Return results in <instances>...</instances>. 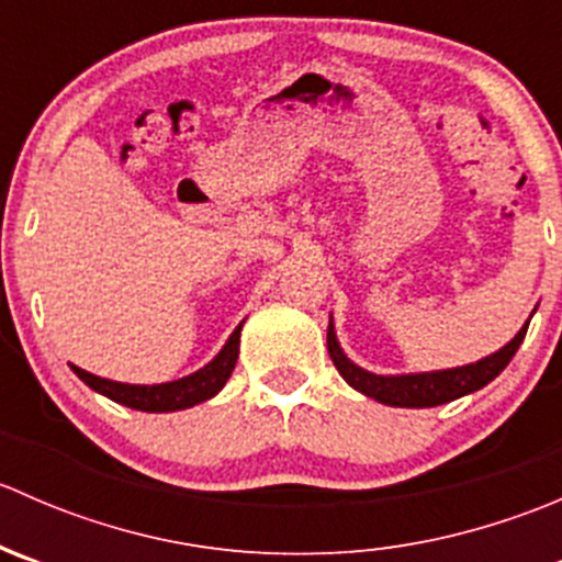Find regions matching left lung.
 I'll use <instances>...</instances> for the list:
<instances>
[{"instance_id": "1", "label": "left lung", "mask_w": 562, "mask_h": 562, "mask_svg": "<svg viewBox=\"0 0 562 562\" xmlns=\"http://www.w3.org/2000/svg\"><path fill=\"white\" fill-rule=\"evenodd\" d=\"M532 317V315H530ZM527 326L517 331V337L512 342L503 345L495 353L484 356L475 364L464 367H451V370H435V372H407V375H375V372L364 370V367L353 364V361L345 356L342 345H339L337 331H334V321L328 317V356H331L334 367L339 370V375L345 378L348 386L361 391L370 400L383 402L391 407H435L443 405V402L459 400L464 394H473V391L484 389L486 383L495 381L503 370L508 367V361L514 359V353L522 345Z\"/></svg>"}]
</instances>
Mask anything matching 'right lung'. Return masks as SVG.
Instances as JSON below:
<instances>
[{
    "mask_svg": "<svg viewBox=\"0 0 562 562\" xmlns=\"http://www.w3.org/2000/svg\"><path fill=\"white\" fill-rule=\"evenodd\" d=\"M241 326H245V321L234 328L228 342L223 345V350H220L206 367L195 370L192 375L179 378V381L155 383V386H138V383H119V381H108V378H98L76 364H72V372H76L89 389H94L98 394L108 396V400L119 402V405L133 407V411H144V413L184 411V407L201 405V402L212 400V396L220 394L225 383H228L231 372H234L236 367V359H239Z\"/></svg>",
    "mask_w": 562,
    "mask_h": 562,
    "instance_id": "add662e5",
    "label": "right lung"
}]
</instances>
